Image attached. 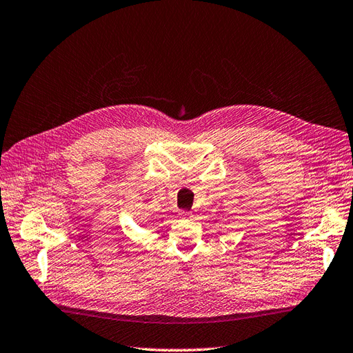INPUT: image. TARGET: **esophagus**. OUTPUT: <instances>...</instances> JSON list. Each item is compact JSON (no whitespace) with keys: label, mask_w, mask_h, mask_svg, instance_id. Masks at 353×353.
Listing matches in <instances>:
<instances>
[{"label":"esophagus","mask_w":353,"mask_h":353,"mask_svg":"<svg viewBox=\"0 0 353 353\" xmlns=\"http://www.w3.org/2000/svg\"><path fill=\"white\" fill-rule=\"evenodd\" d=\"M179 214L182 216V217H185V219H190V217H192V213H190V211H180Z\"/></svg>","instance_id":"34e87169"}]
</instances>
